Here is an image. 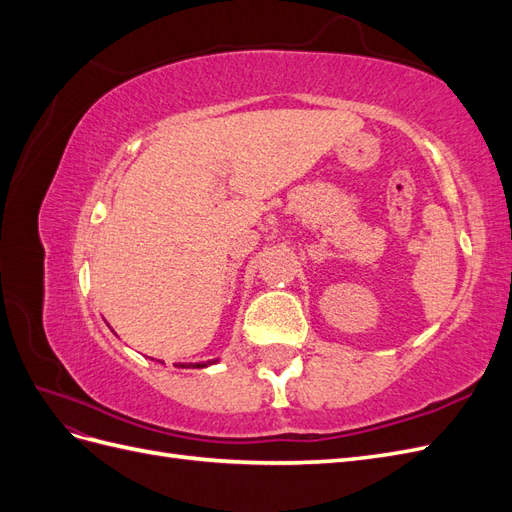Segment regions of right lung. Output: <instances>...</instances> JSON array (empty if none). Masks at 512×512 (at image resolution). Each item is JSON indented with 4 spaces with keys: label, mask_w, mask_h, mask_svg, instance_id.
Masks as SVG:
<instances>
[{
    "label": "right lung",
    "mask_w": 512,
    "mask_h": 512,
    "mask_svg": "<svg viewBox=\"0 0 512 512\" xmlns=\"http://www.w3.org/2000/svg\"><path fill=\"white\" fill-rule=\"evenodd\" d=\"M215 361H218V359H215ZM215 361H207V363H179L177 367H207V365H211V363H215Z\"/></svg>",
    "instance_id": "add662e5"
}]
</instances>
